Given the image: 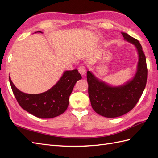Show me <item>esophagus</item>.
I'll use <instances>...</instances> for the list:
<instances>
[{
  "instance_id": "obj_1",
  "label": "esophagus",
  "mask_w": 158,
  "mask_h": 158,
  "mask_svg": "<svg viewBox=\"0 0 158 158\" xmlns=\"http://www.w3.org/2000/svg\"><path fill=\"white\" fill-rule=\"evenodd\" d=\"M78 70H79V72L81 74V75H85V73H86V68H85V66H83V65L80 66L79 67Z\"/></svg>"
}]
</instances>
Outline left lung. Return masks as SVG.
Masks as SVG:
<instances>
[{"instance_id": "obj_1", "label": "left lung", "mask_w": 158, "mask_h": 158, "mask_svg": "<svg viewBox=\"0 0 158 158\" xmlns=\"http://www.w3.org/2000/svg\"><path fill=\"white\" fill-rule=\"evenodd\" d=\"M126 41L133 43L139 53L138 70L132 80L120 87H111L97 79L89 71L87 72L88 94L93 109L106 117H117L130 111L139 100L145 88L147 67L145 55L137 39L122 32Z\"/></svg>"}]
</instances>
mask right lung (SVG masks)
<instances>
[{"mask_svg":"<svg viewBox=\"0 0 158 158\" xmlns=\"http://www.w3.org/2000/svg\"><path fill=\"white\" fill-rule=\"evenodd\" d=\"M81 78L77 70L65 71L53 88L39 94L19 91L13 85L10 77L9 82L13 94L23 109L39 118L49 119L60 115L66 110L74 86Z\"/></svg>","mask_w":158,"mask_h":158,"instance_id":"add662e5","label":"right lung"}]
</instances>
